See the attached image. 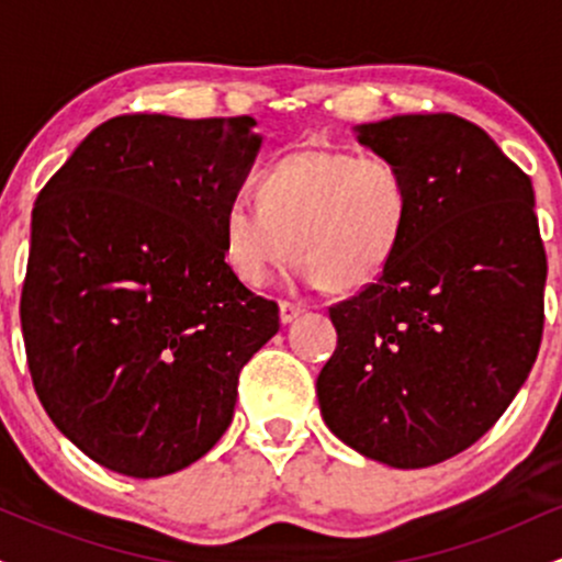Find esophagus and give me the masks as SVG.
Masks as SVG:
<instances>
[{
	"mask_svg": "<svg viewBox=\"0 0 562 562\" xmlns=\"http://www.w3.org/2000/svg\"><path fill=\"white\" fill-rule=\"evenodd\" d=\"M306 308L301 303H290V301H280V322L282 325H290L293 319H299Z\"/></svg>",
	"mask_w": 562,
	"mask_h": 562,
	"instance_id": "34e87169",
	"label": "esophagus"
}]
</instances>
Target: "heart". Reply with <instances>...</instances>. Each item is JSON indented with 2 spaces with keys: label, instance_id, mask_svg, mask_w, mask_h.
Instances as JSON below:
<instances>
[{
  "label": "heart",
  "instance_id": "obj_1",
  "mask_svg": "<svg viewBox=\"0 0 562 562\" xmlns=\"http://www.w3.org/2000/svg\"><path fill=\"white\" fill-rule=\"evenodd\" d=\"M409 216V184L396 164L303 147L269 166L259 203H227L224 256L245 285H267L295 254L306 285L353 293L389 272Z\"/></svg>",
  "mask_w": 562,
  "mask_h": 562
}]
</instances>
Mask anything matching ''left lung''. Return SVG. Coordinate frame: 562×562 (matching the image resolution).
Here are the masks:
<instances>
[{"label": "left lung", "instance_id": "left-lung-1", "mask_svg": "<svg viewBox=\"0 0 562 562\" xmlns=\"http://www.w3.org/2000/svg\"><path fill=\"white\" fill-rule=\"evenodd\" d=\"M353 134L402 169L412 216L389 272L330 308L338 348L317 378L319 412L359 454L428 468L479 441L537 362L547 256L533 187L460 115Z\"/></svg>", "mask_w": 562, "mask_h": 562}]
</instances>
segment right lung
<instances>
[{
	"mask_svg": "<svg viewBox=\"0 0 562 562\" xmlns=\"http://www.w3.org/2000/svg\"><path fill=\"white\" fill-rule=\"evenodd\" d=\"M261 150L256 121H105L38 192L21 325L38 402L128 479L200 460L229 428L277 303L224 261L222 214Z\"/></svg>",
	"mask_w": 562,
	"mask_h": 562,
	"instance_id": "right-lung-1",
	"label": "right lung"
}]
</instances>
